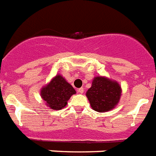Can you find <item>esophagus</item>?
I'll return each instance as SVG.
<instances>
[{
  "mask_svg": "<svg viewBox=\"0 0 156 156\" xmlns=\"http://www.w3.org/2000/svg\"><path fill=\"white\" fill-rule=\"evenodd\" d=\"M77 91H78V93H79V94H83L84 90H83V87H81V88H78V90H77Z\"/></svg>",
  "mask_w": 156,
  "mask_h": 156,
  "instance_id": "34e87169",
  "label": "esophagus"
}]
</instances>
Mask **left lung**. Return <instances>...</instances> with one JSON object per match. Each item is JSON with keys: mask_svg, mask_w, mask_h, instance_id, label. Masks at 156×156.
<instances>
[{"mask_svg": "<svg viewBox=\"0 0 156 156\" xmlns=\"http://www.w3.org/2000/svg\"><path fill=\"white\" fill-rule=\"evenodd\" d=\"M121 94V87L116 82L104 77H96L93 79L91 87L87 91V97L95 111L104 112L115 108Z\"/></svg>", "mask_w": 156, "mask_h": 156, "instance_id": "left-lung-1", "label": "left lung"}]
</instances>
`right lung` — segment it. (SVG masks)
<instances>
[{"label":"right lung","instance_id":"add662e5","mask_svg":"<svg viewBox=\"0 0 156 156\" xmlns=\"http://www.w3.org/2000/svg\"><path fill=\"white\" fill-rule=\"evenodd\" d=\"M76 91L61 75H56L47 86L42 88L41 96L48 106L54 110H61Z\"/></svg>","mask_w":156,"mask_h":156}]
</instances>
